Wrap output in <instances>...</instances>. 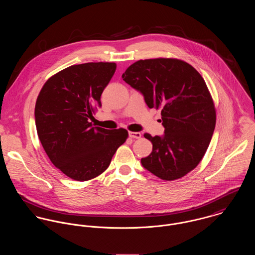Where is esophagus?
Listing matches in <instances>:
<instances>
[{
  "mask_svg": "<svg viewBox=\"0 0 255 255\" xmlns=\"http://www.w3.org/2000/svg\"><path fill=\"white\" fill-rule=\"evenodd\" d=\"M128 135L131 138H137V139L141 137V133L140 132H135V131H129Z\"/></svg>",
  "mask_w": 255,
  "mask_h": 255,
  "instance_id": "esophagus-1",
  "label": "esophagus"
}]
</instances>
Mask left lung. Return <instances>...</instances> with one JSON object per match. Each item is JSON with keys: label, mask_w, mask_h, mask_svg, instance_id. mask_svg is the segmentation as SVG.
Masks as SVG:
<instances>
[{"label": "left lung", "mask_w": 255, "mask_h": 255, "mask_svg": "<svg viewBox=\"0 0 255 255\" xmlns=\"http://www.w3.org/2000/svg\"><path fill=\"white\" fill-rule=\"evenodd\" d=\"M122 77L143 94L149 108L161 109L165 134L144 133L153 149L141 159L142 166L161 180L181 179L202 160L216 125L203 77L186 62L172 58L139 60Z\"/></svg>", "instance_id": "8db88e82"}]
</instances>
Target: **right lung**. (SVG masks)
I'll return each mask as SVG.
<instances>
[{"label":"right lung","instance_id":"obj_1","mask_svg":"<svg viewBox=\"0 0 255 255\" xmlns=\"http://www.w3.org/2000/svg\"><path fill=\"white\" fill-rule=\"evenodd\" d=\"M116 69L115 63L73 65L52 75L37 97L40 142L54 166L74 181H89L106 171L128 136L125 128L111 130L89 122Z\"/></svg>","mask_w":255,"mask_h":255}]
</instances>
